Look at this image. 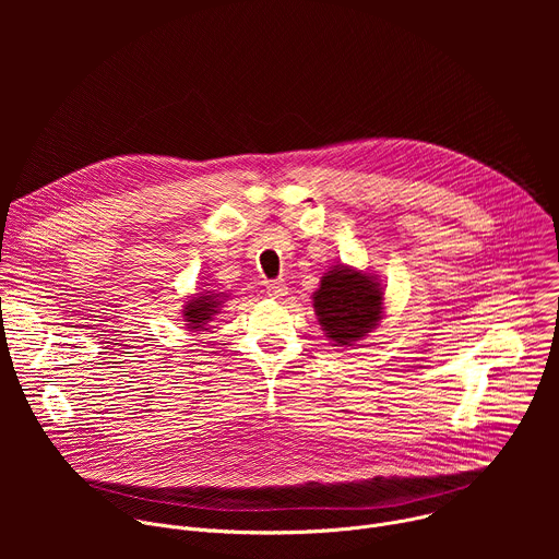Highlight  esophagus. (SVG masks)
I'll return each instance as SVG.
<instances>
[{
  "label": "esophagus",
  "instance_id": "34e87169",
  "mask_svg": "<svg viewBox=\"0 0 559 559\" xmlns=\"http://www.w3.org/2000/svg\"><path fill=\"white\" fill-rule=\"evenodd\" d=\"M267 294H270L272 298H276V300L285 298V296H287V283H285L283 278L270 281V283H267Z\"/></svg>",
  "mask_w": 559,
  "mask_h": 559
}]
</instances>
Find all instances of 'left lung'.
Returning <instances> with one entry per match:
<instances>
[{"label":"left lung","instance_id":"8db88e82","mask_svg":"<svg viewBox=\"0 0 559 559\" xmlns=\"http://www.w3.org/2000/svg\"><path fill=\"white\" fill-rule=\"evenodd\" d=\"M313 309L328 338L341 347H349L380 321V283L347 265H336L323 276L321 287L313 294Z\"/></svg>","mask_w":559,"mask_h":559}]
</instances>
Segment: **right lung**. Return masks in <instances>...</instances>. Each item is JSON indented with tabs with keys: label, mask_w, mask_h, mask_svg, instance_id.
Returning a JSON list of instances; mask_svg holds the SVG:
<instances>
[{
	"label": "right lung",
	"mask_w": 559,
	"mask_h": 559,
	"mask_svg": "<svg viewBox=\"0 0 559 559\" xmlns=\"http://www.w3.org/2000/svg\"><path fill=\"white\" fill-rule=\"evenodd\" d=\"M223 294V292H221ZM221 294H205V296H197L192 298L186 307H183V318L188 323V330L201 332L205 330V325L212 321V316L218 313L221 307Z\"/></svg>",
	"instance_id": "1"
}]
</instances>
